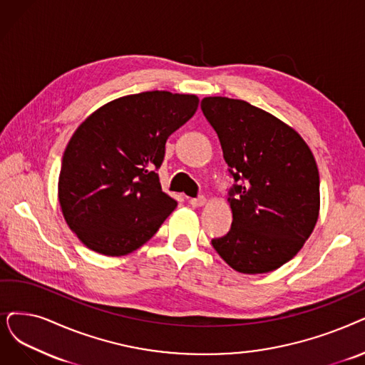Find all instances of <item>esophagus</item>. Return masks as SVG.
Masks as SVG:
<instances>
[{"mask_svg": "<svg viewBox=\"0 0 365 365\" xmlns=\"http://www.w3.org/2000/svg\"><path fill=\"white\" fill-rule=\"evenodd\" d=\"M188 202H190L192 207H203L207 203V199L203 196H199V197H192Z\"/></svg>", "mask_w": 365, "mask_h": 365, "instance_id": "34e87169", "label": "esophagus"}]
</instances>
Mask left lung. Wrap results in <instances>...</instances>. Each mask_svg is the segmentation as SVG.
<instances>
[{"label": "left lung", "mask_w": 365, "mask_h": 365, "mask_svg": "<svg viewBox=\"0 0 365 365\" xmlns=\"http://www.w3.org/2000/svg\"><path fill=\"white\" fill-rule=\"evenodd\" d=\"M200 108L240 181L227 197L230 230L212 240V247L242 274L280 268L302 249L317 222L314 155L297 130L244 100L205 97Z\"/></svg>", "instance_id": "8db88e82"}]
</instances>
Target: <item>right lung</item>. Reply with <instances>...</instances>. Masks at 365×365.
<instances>
[{"instance_id": "obj_1", "label": "right lung", "mask_w": 365, "mask_h": 365, "mask_svg": "<svg viewBox=\"0 0 365 365\" xmlns=\"http://www.w3.org/2000/svg\"><path fill=\"white\" fill-rule=\"evenodd\" d=\"M195 94L147 91L94 110L70 138L58 178L68 227L90 250L124 256L177 208L158 181L168 138L195 115Z\"/></svg>"}]
</instances>
